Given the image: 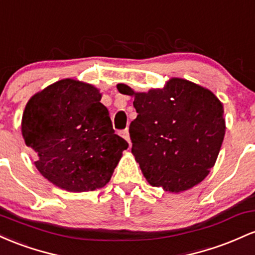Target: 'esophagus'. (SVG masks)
I'll return each instance as SVG.
<instances>
[{"label": "esophagus", "mask_w": 255, "mask_h": 255, "mask_svg": "<svg viewBox=\"0 0 255 255\" xmlns=\"http://www.w3.org/2000/svg\"><path fill=\"white\" fill-rule=\"evenodd\" d=\"M120 136L124 137V138L127 139V141H128V143H131V142H130V135H128V128H125V130L120 131Z\"/></svg>", "instance_id": "34e87169"}]
</instances>
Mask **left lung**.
<instances>
[{
    "instance_id": "1",
    "label": "left lung",
    "mask_w": 255,
    "mask_h": 255,
    "mask_svg": "<svg viewBox=\"0 0 255 255\" xmlns=\"http://www.w3.org/2000/svg\"><path fill=\"white\" fill-rule=\"evenodd\" d=\"M137 118L128 132L131 151L154 187L179 193L199 184L213 167L225 133L223 105L208 89L172 78L161 90L133 93Z\"/></svg>"
}]
</instances>
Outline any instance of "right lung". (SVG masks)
<instances>
[{"instance_id": "add662e5", "label": "right lung", "mask_w": 255, "mask_h": 255, "mask_svg": "<svg viewBox=\"0 0 255 255\" xmlns=\"http://www.w3.org/2000/svg\"><path fill=\"white\" fill-rule=\"evenodd\" d=\"M101 94L93 85L62 79L27 102L21 132L37 153V170L68 191H89L110 182L128 147L114 133Z\"/></svg>"}]
</instances>
